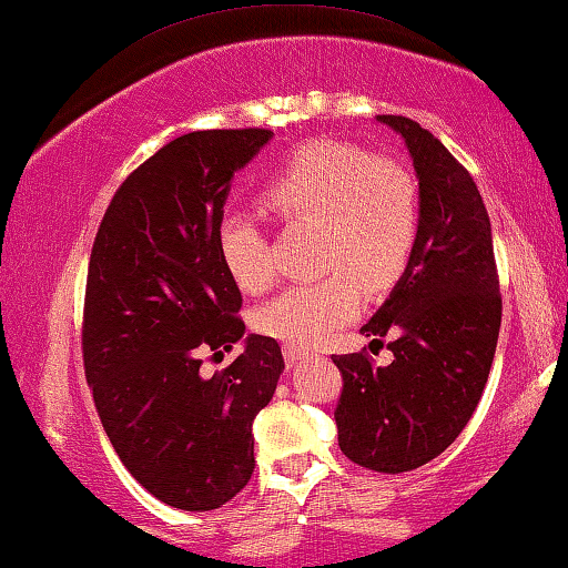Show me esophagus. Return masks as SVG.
<instances>
[{"label": "esophagus", "instance_id": "obj_1", "mask_svg": "<svg viewBox=\"0 0 568 568\" xmlns=\"http://www.w3.org/2000/svg\"><path fill=\"white\" fill-rule=\"evenodd\" d=\"M307 356V351H302V348H297V345H284V358H286V366H294V364H300V361Z\"/></svg>", "mask_w": 568, "mask_h": 568}]
</instances>
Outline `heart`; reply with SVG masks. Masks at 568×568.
I'll list each match as a JSON object with an SVG mask.
<instances>
[{
	"label": "heart",
	"instance_id": "obj_1",
	"mask_svg": "<svg viewBox=\"0 0 568 568\" xmlns=\"http://www.w3.org/2000/svg\"><path fill=\"white\" fill-rule=\"evenodd\" d=\"M264 204L290 225H315V271L325 276L286 286L256 310V327L292 345H320L351 323L364 292H386L413 258L420 196L407 169L374 161L356 145H302L266 182ZM223 266L241 290L268 284V245L251 215H225L217 227Z\"/></svg>",
	"mask_w": 568,
	"mask_h": 568
}]
</instances>
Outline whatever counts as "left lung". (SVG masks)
<instances>
[{"label": "left lung", "mask_w": 568, "mask_h": 568, "mask_svg": "<svg viewBox=\"0 0 568 568\" xmlns=\"http://www.w3.org/2000/svg\"><path fill=\"white\" fill-rule=\"evenodd\" d=\"M402 135L417 174L420 230L409 266L366 338L394 353L333 356L343 374L335 407L338 446L353 464L402 474L433 462L458 438L479 405L503 323L491 225L468 171L430 130L399 114H376Z\"/></svg>", "instance_id": "1"}]
</instances>
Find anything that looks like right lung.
<instances>
[{"label":"right lung","mask_w":568,"mask_h":568,"mask_svg":"<svg viewBox=\"0 0 568 568\" xmlns=\"http://www.w3.org/2000/svg\"><path fill=\"white\" fill-rule=\"evenodd\" d=\"M274 133L196 130L130 174L89 258L84 368L120 462L155 499L207 513L253 474V420L276 392L282 348L245 335L243 297L217 251L230 179ZM244 353L202 377L201 353Z\"/></svg>","instance_id":"add662e5"}]
</instances>
